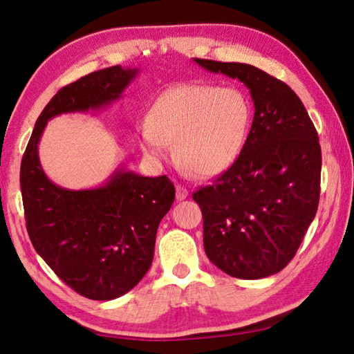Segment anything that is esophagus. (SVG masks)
I'll list each match as a JSON object with an SVG mask.
<instances>
[{"instance_id":"esophagus-1","label":"esophagus","mask_w":354,"mask_h":354,"mask_svg":"<svg viewBox=\"0 0 354 354\" xmlns=\"http://www.w3.org/2000/svg\"><path fill=\"white\" fill-rule=\"evenodd\" d=\"M189 196V190L185 189V187H183V185H176V199L178 201H183V199H185Z\"/></svg>"}]
</instances>
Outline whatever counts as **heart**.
Masks as SVG:
<instances>
[{
  "instance_id": "1",
  "label": "heart",
  "mask_w": 354,
  "mask_h": 354,
  "mask_svg": "<svg viewBox=\"0 0 354 354\" xmlns=\"http://www.w3.org/2000/svg\"><path fill=\"white\" fill-rule=\"evenodd\" d=\"M252 106L240 89L179 85L153 102L140 124V145L153 160L175 155L198 176L221 175L235 164L246 144Z\"/></svg>"
}]
</instances>
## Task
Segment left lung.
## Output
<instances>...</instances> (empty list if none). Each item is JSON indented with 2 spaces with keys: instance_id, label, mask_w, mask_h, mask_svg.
<instances>
[{
  "instance_id": "left-lung-1",
  "label": "left lung",
  "mask_w": 354,
  "mask_h": 354,
  "mask_svg": "<svg viewBox=\"0 0 354 354\" xmlns=\"http://www.w3.org/2000/svg\"><path fill=\"white\" fill-rule=\"evenodd\" d=\"M194 60L243 82L255 108L235 164L194 194L203 212L204 250L232 277H269L292 260L316 216L322 169L317 131L285 82L246 63Z\"/></svg>"
}]
</instances>
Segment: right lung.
Returning <instances> with one entry per match:
<instances>
[{
	"label": "right lung",
	"mask_w": 354,
	"mask_h": 354,
	"mask_svg": "<svg viewBox=\"0 0 354 354\" xmlns=\"http://www.w3.org/2000/svg\"><path fill=\"white\" fill-rule=\"evenodd\" d=\"M138 73L115 65L62 88L37 119L21 159L29 239L59 279L91 300L120 297L149 271L158 226L175 201V185L167 176H140L120 165L100 187L63 189L43 171L38 142L48 120L111 105Z\"/></svg>",
	"instance_id": "obj_1"
}]
</instances>
